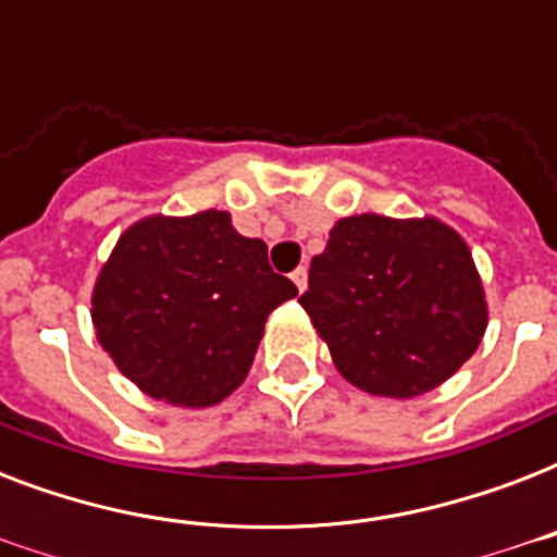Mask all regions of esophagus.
I'll use <instances>...</instances> for the list:
<instances>
[{"instance_id": "34e87169", "label": "esophagus", "mask_w": 557, "mask_h": 557, "mask_svg": "<svg viewBox=\"0 0 557 557\" xmlns=\"http://www.w3.org/2000/svg\"><path fill=\"white\" fill-rule=\"evenodd\" d=\"M292 283L297 286V292H306V283H309V274H306V269L300 265V269L292 271Z\"/></svg>"}]
</instances>
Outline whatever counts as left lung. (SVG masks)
Segmentation results:
<instances>
[{"instance_id": "8db88e82", "label": "left lung", "mask_w": 557, "mask_h": 557, "mask_svg": "<svg viewBox=\"0 0 557 557\" xmlns=\"http://www.w3.org/2000/svg\"><path fill=\"white\" fill-rule=\"evenodd\" d=\"M300 306L349 384L416 398L474 356L488 326L466 239L436 216L338 219Z\"/></svg>"}]
</instances>
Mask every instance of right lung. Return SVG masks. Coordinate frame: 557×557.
Wrapping results in <instances>:
<instances>
[{
  "label": "right lung",
  "instance_id": "right-lung-1",
  "mask_svg": "<svg viewBox=\"0 0 557 557\" xmlns=\"http://www.w3.org/2000/svg\"><path fill=\"white\" fill-rule=\"evenodd\" d=\"M297 295L231 213L147 216L121 234L91 292L100 347L147 396L210 407L251 370L269 314Z\"/></svg>",
  "mask_w": 557,
  "mask_h": 557
}]
</instances>
